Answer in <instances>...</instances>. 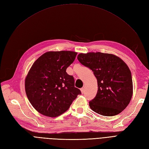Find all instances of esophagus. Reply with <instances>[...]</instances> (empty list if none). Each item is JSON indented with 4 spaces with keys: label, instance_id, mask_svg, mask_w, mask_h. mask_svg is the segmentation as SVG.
Returning <instances> with one entry per match:
<instances>
[{
    "label": "esophagus",
    "instance_id": "34e87169",
    "mask_svg": "<svg viewBox=\"0 0 149 149\" xmlns=\"http://www.w3.org/2000/svg\"><path fill=\"white\" fill-rule=\"evenodd\" d=\"M81 93H84V88H81Z\"/></svg>",
    "mask_w": 149,
    "mask_h": 149
}]
</instances>
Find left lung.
Wrapping results in <instances>:
<instances>
[{
	"instance_id": "obj_1",
	"label": "left lung",
	"mask_w": 149,
	"mask_h": 149,
	"mask_svg": "<svg viewBox=\"0 0 149 149\" xmlns=\"http://www.w3.org/2000/svg\"><path fill=\"white\" fill-rule=\"evenodd\" d=\"M78 59L91 69L98 82L96 97L89 102L91 109L104 116H114L127 108L133 95L132 73L117 56L108 53H80Z\"/></svg>"
}]
</instances>
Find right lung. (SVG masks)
Masks as SVG:
<instances>
[{
    "mask_svg": "<svg viewBox=\"0 0 149 149\" xmlns=\"http://www.w3.org/2000/svg\"><path fill=\"white\" fill-rule=\"evenodd\" d=\"M78 53L74 51H48L33 63L25 79L27 97L41 114L56 117L67 111L81 94L74 87L72 76L67 68Z\"/></svg>",
    "mask_w": 149,
    "mask_h": 149,
    "instance_id": "add662e5",
    "label": "right lung"
}]
</instances>
